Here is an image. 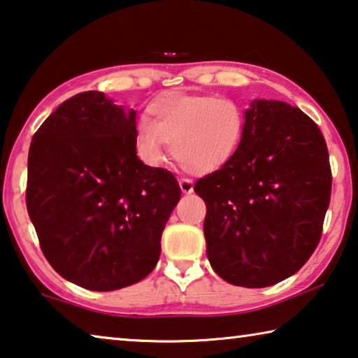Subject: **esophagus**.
<instances>
[{
  "label": "esophagus",
  "mask_w": 358,
  "mask_h": 358,
  "mask_svg": "<svg viewBox=\"0 0 358 358\" xmlns=\"http://www.w3.org/2000/svg\"><path fill=\"white\" fill-rule=\"evenodd\" d=\"M179 187L182 193H192L193 192V180L189 178H182L179 179Z\"/></svg>",
  "instance_id": "1"
}]
</instances>
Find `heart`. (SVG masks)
<instances>
[{"mask_svg": "<svg viewBox=\"0 0 358 358\" xmlns=\"http://www.w3.org/2000/svg\"><path fill=\"white\" fill-rule=\"evenodd\" d=\"M148 120L134 127V149L141 160L158 165L166 143L174 160L193 174L225 166L244 133L243 109L228 96L169 93L149 104Z\"/></svg>", "mask_w": 358, "mask_h": 358, "instance_id": "obj_1", "label": "heart"}]
</instances>
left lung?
Returning <instances> with one entry per match:
<instances>
[{"mask_svg":"<svg viewBox=\"0 0 358 358\" xmlns=\"http://www.w3.org/2000/svg\"><path fill=\"white\" fill-rule=\"evenodd\" d=\"M206 203L210 266L260 289L295 274L317 248L331 195L324 134L301 109L257 99L231 160L193 187Z\"/></svg>","mask_w":358,"mask_h":358,"instance_id":"8db88e82","label":"left lung"}]
</instances>
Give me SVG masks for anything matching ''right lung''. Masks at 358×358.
<instances>
[{
	"mask_svg": "<svg viewBox=\"0 0 358 358\" xmlns=\"http://www.w3.org/2000/svg\"><path fill=\"white\" fill-rule=\"evenodd\" d=\"M136 113L101 92L62 103L28 152L27 209L43 254L69 282L110 292L139 282L160 259L180 198L173 173L134 149Z\"/></svg>",
	"mask_w": 358,
	"mask_h": 358,
	"instance_id": "obj_1",
	"label": "right lung"
}]
</instances>
